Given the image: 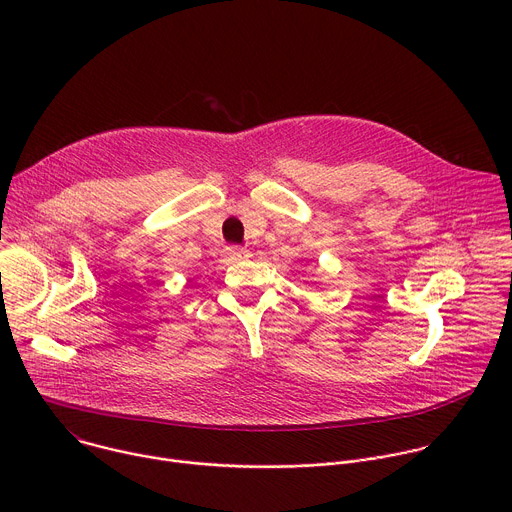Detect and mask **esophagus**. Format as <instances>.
Instances as JSON below:
<instances>
[{"instance_id":"obj_1","label":"esophagus","mask_w":512,"mask_h":512,"mask_svg":"<svg viewBox=\"0 0 512 512\" xmlns=\"http://www.w3.org/2000/svg\"><path fill=\"white\" fill-rule=\"evenodd\" d=\"M251 253L247 251V249H243V247H227L225 249V259L229 261V263H235V261H241V259H247Z\"/></svg>"}]
</instances>
